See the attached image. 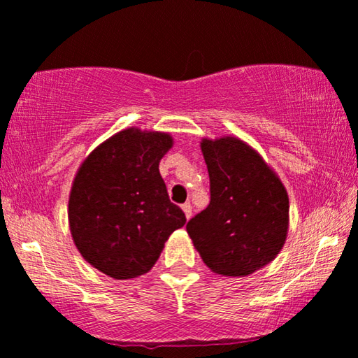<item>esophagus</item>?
Returning <instances> with one entry per match:
<instances>
[{"mask_svg":"<svg viewBox=\"0 0 358 358\" xmlns=\"http://www.w3.org/2000/svg\"><path fill=\"white\" fill-rule=\"evenodd\" d=\"M182 209H183V213H185V216H187V219L192 217V211H193L192 204H189V203H183V204H182Z\"/></svg>","mask_w":358,"mask_h":358,"instance_id":"34e87169","label":"esophagus"}]
</instances>
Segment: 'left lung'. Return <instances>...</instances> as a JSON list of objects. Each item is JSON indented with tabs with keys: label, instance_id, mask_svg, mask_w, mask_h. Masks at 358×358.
<instances>
[{
	"label": "left lung",
	"instance_id": "1",
	"mask_svg": "<svg viewBox=\"0 0 358 358\" xmlns=\"http://www.w3.org/2000/svg\"><path fill=\"white\" fill-rule=\"evenodd\" d=\"M211 201L187 224L216 273H254L278 255L288 234V193L264 159L237 137L203 139Z\"/></svg>",
	"mask_w": 358,
	"mask_h": 358
}]
</instances>
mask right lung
<instances>
[{"instance_id": "obj_1", "label": "right lung", "mask_w": 358, "mask_h": 358, "mask_svg": "<svg viewBox=\"0 0 358 358\" xmlns=\"http://www.w3.org/2000/svg\"><path fill=\"white\" fill-rule=\"evenodd\" d=\"M171 145L166 132L129 127L98 145L76 171L71 237L83 259L111 278L147 273L171 232L187 222L159 171Z\"/></svg>"}]
</instances>
